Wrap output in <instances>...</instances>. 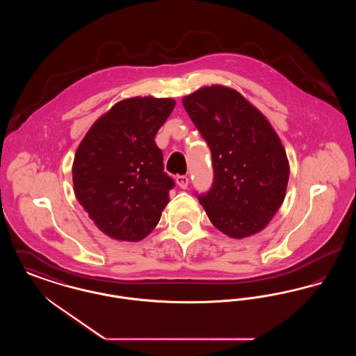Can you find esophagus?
Masks as SVG:
<instances>
[{
	"instance_id": "obj_1",
	"label": "esophagus",
	"mask_w": 356,
	"mask_h": 356,
	"mask_svg": "<svg viewBox=\"0 0 356 356\" xmlns=\"http://www.w3.org/2000/svg\"><path fill=\"white\" fill-rule=\"evenodd\" d=\"M176 183L181 189H186V186H188V183H189V179H188V176L179 175V176H176Z\"/></svg>"
}]
</instances>
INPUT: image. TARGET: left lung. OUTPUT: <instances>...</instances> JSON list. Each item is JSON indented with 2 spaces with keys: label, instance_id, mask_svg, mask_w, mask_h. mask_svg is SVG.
<instances>
[{
  "label": "left lung",
  "instance_id": "1",
  "mask_svg": "<svg viewBox=\"0 0 356 356\" xmlns=\"http://www.w3.org/2000/svg\"><path fill=\"white\" fill-rule=\"evenodd\" d=\"M207 141L213 184L199 195L211 222L234 238L267 227L286 197L289 164L266 116L237 90L212 85L183 99Z\"/></svg>",
  "mask_w": 356,
  "mask_h": 356
}]
</instances>
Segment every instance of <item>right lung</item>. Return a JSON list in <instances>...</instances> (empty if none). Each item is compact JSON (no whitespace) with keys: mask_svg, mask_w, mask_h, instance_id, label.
Masks as SVG:
<instances>
[{"mask_svg":"<svg viewBox=\"0 0 356 356\" xmlns=\"http://www.w3.org/2000/svg\"><path fill=\"white\" fill-rule=\"evenodd\" d=\"M175 105L172 99H125L80 143L72 168L74 195L105 235L138 241L160 220L175 181L164 172L154 136Z\"/></svg>","mask_w":356,"mask_h":356,"instance_id":"right-lung-1","label":"right lung"}]
</instances>
